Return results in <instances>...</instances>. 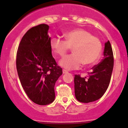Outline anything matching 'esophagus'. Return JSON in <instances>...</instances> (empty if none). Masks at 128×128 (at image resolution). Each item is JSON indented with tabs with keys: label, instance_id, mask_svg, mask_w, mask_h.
Wrapping results in <instances>:
<instances>
[{
	"label": "esophagus",
	"instance_id": "obj_1",
	"mask_svg": "<svg viewBox=\"0 0 128 128\" xmlns=\"http://www.w3.org/2000/svg\"><path fill=\"white\" fill-rule=\"evenodd\" d=\"M62 71H63V74H66V73L68 72L67 70H64V69H63Z\"/></svg>",
	"mask_w": 128,
	"mask_h": 128
}]
</instances>
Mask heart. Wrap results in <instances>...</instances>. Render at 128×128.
Instances as JSON below:
<instances>
[{
	"label": "heart",
	"instance_id": "b5f03b06",
	"mask_svg": "<svg viewBox=\"0 0 128 128\" xmlns=\"http://www.w3.org/2000/svg\"><path fill=\"white\" fill-rule=\"evenodd\" d=\"M65 40L54 37L50 40V47L54 54L63 57L72 48L73 54L65 56L60 65L67 70L78 69L81 65H92L98 60L102 51V45L97 37L83 29H75L65 34Z\"/></svg>",
	"mask_w": 128,
	"mask_h": 128
}]
</instances>
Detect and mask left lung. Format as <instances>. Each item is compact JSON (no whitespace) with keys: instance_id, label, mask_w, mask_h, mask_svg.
Returning a JSON list of instances; mask_svg holds the SVG:
<instances>
[{"instance_id":"1","label":"left lung","mask_w":128,"mask_h":128,"mask_svg":"<svg viewBox=\"0 0 128 128\" xmlns=\"http://www.w3.org/2000/svg\"><path fill=\"white\" fill-rule=\"evenodd\" d=\"M104 59L92 68L86 78L80 75L74 77L75 96L78 101L84 103L98 100L105 93L110 82L114 68V54L110 41L104 44Z\"/></svg>"}]
</instances>
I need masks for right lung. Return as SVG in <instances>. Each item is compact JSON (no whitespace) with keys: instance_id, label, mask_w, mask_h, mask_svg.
Returning a JSON list of instances; mask_svg holds the SVG:
<instances>
[{"instance_id":"add662e5","label":"right lung","mask_w":128,"mask_h":128,"mask_svg":"<svg viewBox=\"0 0 128 128\" xmlns=\"http://www.w3.org/2000/svg\"><path fill=\"white\" fill-rule=\"evenodd\" d=\"M48 25L32 27L22 37L16 53V69L21 84L28 98L39 105L52 103L54 85L62 74L52 56Z\"/></svg>"}]
</instances>
